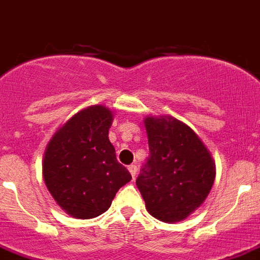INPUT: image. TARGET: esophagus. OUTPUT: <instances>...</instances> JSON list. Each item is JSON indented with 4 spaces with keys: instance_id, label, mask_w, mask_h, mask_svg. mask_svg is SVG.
Returning a JSON list of instances; mask_svg holds the SVG:
<instances>
[{
    "instance_id": "obj_1",
    "label": "esophagus",
    "mask_w": 260,
    "mask_h": 260,
    "mask_svg": "<svg viewBox=\"0 0 260 260\" xmlns=\"http://www.w3.org/2000/svg\"><path fill=\"white\" fill-rule=\"evenodd\" d=\"M128 171H129V174L132 175V178H135L137 172V167L135 166V164H131V166H128Z\"/></svg>"
}]
</instances>
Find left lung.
I'll return each mask as SVG.
<instances>
[{
    "instance_id": "8db88e82",
    "label": "left lung",
    "mask_w": 260,
    "mask_h": 260,
    "mask_svg": "<svg viewBox=\"0 0 260 260\" xmlns=\"http://www.w3.org/2000/svg\"><path fill=\"white\" fill-rule=\"evenodd\" d=\"M149 157L136 179L145 208L161 221L184 220L215 180V161L199 136L171 116H148Z\"/></svg>"
}]
</instances>
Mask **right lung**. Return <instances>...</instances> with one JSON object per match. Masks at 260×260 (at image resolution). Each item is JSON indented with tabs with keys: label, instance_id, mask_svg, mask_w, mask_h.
Wrapping results in <instances>:
<instances>
[{
	"label": "right lung",
	"instance_id": "1",
	"mask_svg": "<svg viewBox=\"0 0 260 260\" xmlns=\"http://www.w3.org/2000/svg\"><path fill=\"white\" fill-rule=\"evenodd\" d=\"M113 113L107 107H88L61 126L45 149L42 176L46 188L73 218L104 214L116 192L132 179L109 141Z\"/></svg>",
	"mask_w": 260,
	"mask_h": 260
}]
</instances>
